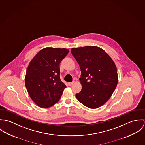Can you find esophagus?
I'll list each match as a JSON object with an SVG mask.
<instances>
[{
  "instance_id": "obj_1",
  "label": "esophagus",
  "mask_w": 145,
  "mask_h": 145,
  "mask_svg": "<svg viewBox=\"0 0 145 145\" xmlns=\"http://www.w3.org/2000/svg\"><path fill=\"white\" fill-rule=\"evenodd\" d=\"M74 83V82H70V83H67V84H68L69 86H71Z\"/></svg>"
}]
</instances>
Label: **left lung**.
Returning a JSON list of instances; mask_svg holds the SVG:
<instances>
[{
    "label": "left lung",
    "instance_id": "8db88e82",
    "mask_svg": "<svg viewBox=\"0 0 145 145\" xmlns=\"http://www.w3.org/2000/svg\"><path fill=\"white\" fill-rule=\"evenodd\" d=\"M71 52L81 70L82 89L77 99L88 108L100 107L110 98L117 83L116 65L108 54L97 46L72 48Z\"/></svg>",
    "mask_w": 145,
    "mask_h": 145
}]
</instances>
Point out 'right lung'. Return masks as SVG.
I'll return each instance as SVG.
<instances>
[{"mask_svg":"<svg viewBox=\"0 0 145 145\" xmlns=\"http://www.w3.org/2000/svg\"><path fill=\"white\" fill-rule=\"evenodd\" d=\"M66 48L46 47L29 63L25 85L32 101L41 108H48L60 99L66 87L60 77V63L69 52Z\"/></svg>","mask_w":145,"mask_h":145,"instance_id":"right-lung-1","label":"right lung"}]
</instances>
